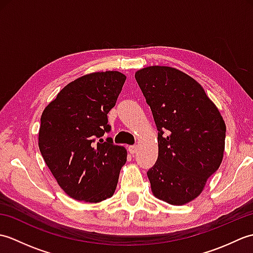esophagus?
Segmentation results:
<instances>
[{
  "mask_svg": "<svg viewBox=\"0 0 253 253\" xmlns=\"http://www.w3.org/2000/svg\"><path fill=\"white\" fill-rule=\"evenodd\" d=\"M128 150H129V152H130L131 154H135V153L137 152L138 148H137V146H130L129 148H128Z\"/></svg>",
  "mask_w": 253,
  "mask_h": 253,
  "instance_id": "1",
  "label": "esophagus"
}]
</instances>
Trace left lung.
Returning <instances> with one entry per match:
<instances>
[{"instance_id":"obj_1","label":"left lung","mask_w":253,"mask_h":253,"mask_svg":"<svg viewBox=\"0 0 253 253\" xmlns=\"http://www.w3.org/2000/svg\"><path fill=\"white\" fill-rule=\"evenodd\" d=\"M135 78L159 130V155L148 178L155 198L184 206L200 196L221 165L226 125L202 85L179 69L148 66Z\"/></svg>"}]
</instances>
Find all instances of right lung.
<instances>
[{"label": "right lung", "mask_w": 253, "mask_h": 253, "mask_svg": "<svg viewBox=\"0 0 253 253\" xmlns=\"http://www.w3.org/2000/svg\"><path fill=\"white\" fill-rule=\"evenodd\" d=\"M125 80L116 71L87 74L66 84L42 112L40 152L57 184L75 200L96 203L114 195L127 151L102 137L111 129L107 113Z\"/></svg>", "instance_id": "obj_1"}]
</instances>
